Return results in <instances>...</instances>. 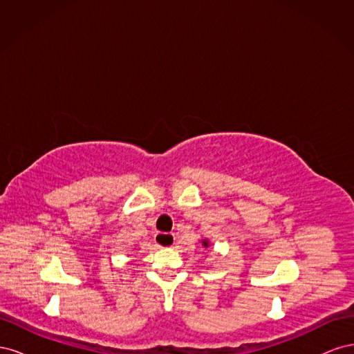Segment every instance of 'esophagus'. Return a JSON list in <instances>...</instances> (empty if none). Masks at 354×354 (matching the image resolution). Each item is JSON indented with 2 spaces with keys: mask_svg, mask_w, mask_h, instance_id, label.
<instances>
[{
  "mask_svg": "<svg viewBox=\"0 0 354 354\" xmlns=\"http://www.w3.org/2000/svg\"><path fill=\"white\" fill-rule=\"evenodd\" d=\"M155 243H156L158 246H171V245L174 243V234L158 232V233L155 234Z\"/></svg>",
  "mask_w": 354,
  "mask_h": 354,
  "instance_id": "1",
  "label": "esophagus"
}]
</instances>
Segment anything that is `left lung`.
Masks as SVG:
<instances>
[{
	"label": "left lung",
	"mask_w": 354,
	"mask_h": 354,
	"mask_svg": "<svg viewBox=\"0 0 354 354\" xmlns=\"http://www.w3.org/2000/svg\"><path fill=\"white\" fill-rule=\"evenodd\" d=\"M203 245H205V246H208V242H207V241H203Z\"/></svg>",
	"instance_id": "left-lung-1"
}]
</instances>
